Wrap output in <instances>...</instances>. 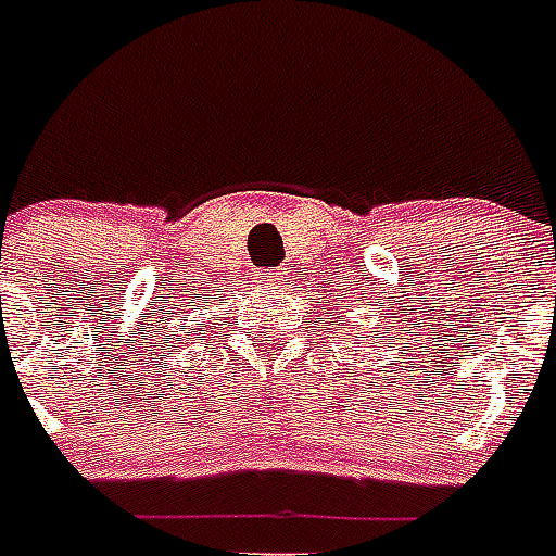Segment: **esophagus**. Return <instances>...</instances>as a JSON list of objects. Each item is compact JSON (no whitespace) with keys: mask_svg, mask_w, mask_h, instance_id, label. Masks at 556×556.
Segmentation results:
<instances>
[{"mask_svg":"<svg viewBox=\"0 0 556 556\" xmlns=\"http://www.w3.org/2000/svg\"><path fill=\"white\" fill-rule=\"evenodd\" d=\"M260 282H265V286H277V282H282V274H279V270H270V274H262Z\"/></svg>","mask_w":556,"mask_h":556,"instance_id":"34e87169","label":"esophagus"}]
</instances>
